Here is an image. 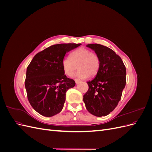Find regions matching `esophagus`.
<instances>
[{"instance_id":"esophagus-1","label":"esophagus","mask_w":152,"mask_h":152,"mask_svg":"<svg viewBox=\"0 0 152 152\" xmlns=\"http://www.w3.org/2000/svg\"><path fill=\"white\" fill-rule=\"evenodd\" d=\"M75 82L76 84H78L80 83V82H81V80H80L79 79H75Z\"/></svg>"}]
</instances>
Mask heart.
<instances>
[{
    "label": "heart",
    "instance_id": "1",
    "mask_svg": "<svg viewBox=\"0 0 152 152\" xmlns=\"http://www.w3.org/2000/svg\"><path fill=\"white\" fill-rule=\"evenodd\" d=\"M77 66V67L76 66ZM63 72L68 76H72L77 68L79 70L75 76L80 79H87L89 76L94 77L99 72L100 60L97 54L85 48H79L66 57L62 61Z\"/></svg>",
    "mask_w": 152,
    "mask_h": 152
}]
</instances>
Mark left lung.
<instances>
[{"mask_svg":"<svg viewBox=\"0 0 152 152\" xmlns=\"http://www.w3.org/2000/svg\"><path fill=\"white\" fill-rule=\"evenodd\" d=\"M100 60V68L93 80L87 82L89 89L84 95L88 112L96 117L106 116L115 108L126 83V69L121 57L111 49L98 44H87Z\"/></svg>","mask_w":152,"mask_h":152,"instance_id":"1","label":"left lung"}]
</instances>
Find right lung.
I'll return each mask as SVG.
<instances>
[{
    "label": "right lung",
    "mask_w": 152,
    "mask_h": 152,
    "mask_svg": "<svg viewBox=\"0 0 152 152\" xmlns=\"http://www.w3.org/2000/svg\"><path fill=\"white\" fill-rule=\"evenodd\" d=\"M81 44H59L51 45L37 54L26 69L25 88L33 108L45 117L60 112L67 90L75 86L67 78L62 67L66 53Z\"/></svg>",
    "instance_id": "1"
}]
</instances>
